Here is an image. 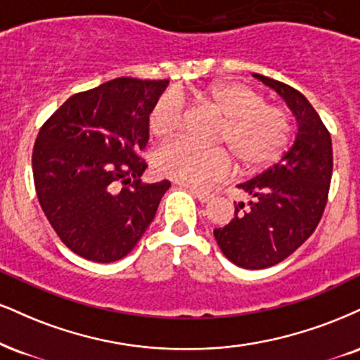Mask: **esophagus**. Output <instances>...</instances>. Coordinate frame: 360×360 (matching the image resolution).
<instances>
[{
	"mask_svg": "<svg viewBox=\"0 0 360 360\" xmlns=\"http://www.w3.org/2000/svg\"><path fill=\"white\" fill-rule=\"evenodd\" d=\"M189 193H191L199 202H207V201H211V198H213V194H211V193L199 191V189H194V188H189Z\"/></svg>",
	"mask_w": 360,
	"mask_h": 360,
	"instance_id": "34e87169",
	"label": "esophagus"
}]
</instances>
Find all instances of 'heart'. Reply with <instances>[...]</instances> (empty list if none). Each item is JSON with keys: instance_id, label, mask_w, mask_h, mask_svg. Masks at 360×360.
I'll use <instances>...</instances> for the list:
<instances>
[{"instance_id": "heart-1", "label": "heart", "mask_w": 360, "mask_h": 360, "mask_svg": "<svg viewBox=\"0 0 360 360\" xmlns=\"http://www.w3.org/2000/svg\"><path fill=\"white\" fill-rule=\"evenodd\" d=\"M198 102L223 115L218 141L243 169L265 167L280 158L292 139V117L283 107L265 103V97L241 82L221 80L194 94ZM184 120L183 103L176 94H164L149 114L153 136L166 139L179 131ZM229 158L219 147H201L188 139L167 142L155 154V169L169 179L193 188L228 176Z\"/></svg>"}]
</instances>
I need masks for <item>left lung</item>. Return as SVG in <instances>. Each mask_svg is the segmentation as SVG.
Here are the masks:
<instances>
[{"instance_id":"1","label":"left lung","mask_w":360,"mask_h":360,"mask_svg":"<svg viewBox=\"0 0 360 360\" xmlns=\"http://www.w3.org/2000/svg\"><path fill=\"white\" fill-rule=\"evenodd\" d=\"M287 102L297 136L281 159L253 179L238 184L250 196L238 202L235 218L214 229L223 255L246 270L275 265L309 238L322 218L332 179L330 134L304 94L253 73Z\"/></svg>"}]
</instances>
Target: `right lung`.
<instances>
[{
  "label": "right lung",
  "instance_id": "1",
  "mask_svg": "<svg viewBox=\"0 0 360 360\" xmlns=\"http://www.w3.org/2000/svg\"><path fill=\"white\" fill-rule=\"evenodd\" d=\"M167 80L114 79L72 95L43 124L33 179L43 213L82 258L110 263L153 223L169 181L141 184L149 114Z\"/></svg>",
  "mask_w": 360,
  "mask_h": 360
}]
</instances>
